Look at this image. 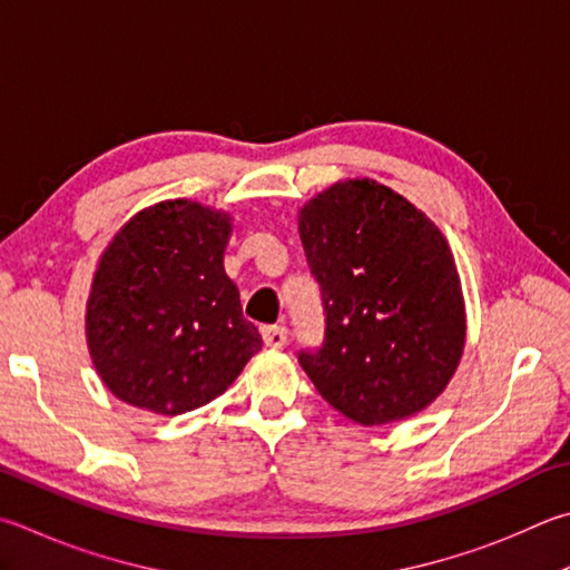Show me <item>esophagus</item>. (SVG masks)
I'll return each instance as SVG.
<instances>
[{
  "instance_id": "1",
  "label": "esophagus",
  "mask_w": 570,
  "mask_h": 570,
  "mask_svg": "<svg viewBox=\"0 0 570 570\" xmlns=\"http://www.w3.org/2000/svg\"><path fill=\"white\" fill-rule=\"evenodd\" d=\"M264 344L272 348H282L286 344V328L284 326H264L262 328Z\"/></svg>"
}]
</instances>
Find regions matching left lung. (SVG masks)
<instances>
[{"label":"left lung","mask_w":570,"mask_h":570,"mask_svg":"<svg viewBox=\"0 0 570 570\" xmlns=\"http://www.w3.org/2000/svg\"><path fill=\"white\" fill-rule=\"evenodd\" d=\"M326 338L298 354L316 391L361 426L431 406L459 368L465 306L446 236L374 179L331 184L298 212Z\"/></svg>","instance_id":"obj_1"}]
</instances>
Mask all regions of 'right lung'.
<instances>
[{"instance_id": "right-lung-1", "label": "right lung", "mask_w": 570, "mask_h": 570, "mask_svg": "<svg viewBox=\"0 0 570 570\" xmlns=\"http://www.w3.org/2000/svg\"><path fill=\"white\" fill-rule=\"evenodd\" d=\"M232 214L191 199L147 206L101 252L87 298V346L105 386L161 416L234 384L262 348L224 272Z\"/></svg>"}]
</instances>
